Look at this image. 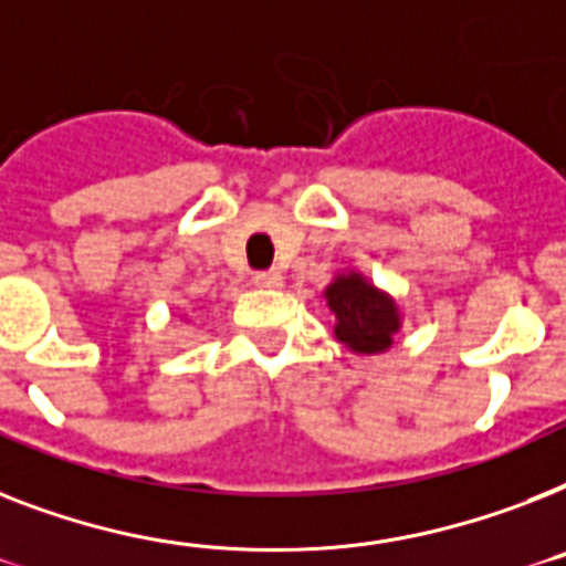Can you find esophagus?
I'll return each mask as SVG.
<instances>
[{
	"label": "esophagus",
	"instance_id": "esophagus-1",
	"mask_svg": "<svg viewBox=\"0 0 566 566\" xmlns=\"http://www.w3.org/2000/svg\"><path fill=\"white\" fill-rule=\"evenodd\" d=\"M252 282L259 284V287H264V291H275V287H282V273L279 270H261V273H255V279Z\"/></svg>",
	"mask_w": 566,
	"mask_h": 566
}]
</instances>
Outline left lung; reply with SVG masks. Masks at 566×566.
<instances>
[{
  "label": "left lung",
  "instance_id": "8db88e82",
  "mask_svg": "<svg viewBox=\"0 0 566 566\" xmlns=\"http://www.w3.org/2000/svg\"><path fill=\"white\" fill-rule=\"evenodd\" d=\"M323 298L334 316V337L352 355H384L395 346V334L403 325L401 305L360 270L334 273Z\"/></svg>",
  "mask_w": 566,
  "mask_h": 566
}]
</instances>
